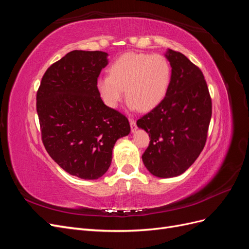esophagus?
<instances>
[{
	"instance_id": "esophagus-1",
	"label": "esophagus",
	"mask_w": 249,
	"mask_h": 249,
	"mask_svg": "<svg viewBox=\"0 0 249 249\" xmlns=\"http://www.w3.org/2000/svg\"><path fill=\"white\" fill-rule=\"evenodd\" d=\"M130 125H131L132 132L136 131V120L133 119V118H130Z\"/></svg>"
}]
</instances>
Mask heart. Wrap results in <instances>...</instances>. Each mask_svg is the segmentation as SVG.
Segmentation results:
<instances>
[{
    "instance_id": "1",
    "label": "heart",
    "mask_w": 249,
    "mask_h": 249,
    "mask_svg": "<svg viewBox=\"0 0 249 249\" xmlns=\"http://www.w3.org/2000/svg\"><path fill=\"white\" fill-rule=\"evenodd\" d=\"M108 73V77L96 81V88L105 105L116 108L125 89L130 109L139 108L146 112L164 100L171 71L167 59L162 55L127 53L110 65Z\"/></svg>"
}]
</instances>
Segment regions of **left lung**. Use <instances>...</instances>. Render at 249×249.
<instances>
[{
  "mask_svg": "<svg viewBox=\"0 0 249 249\" xmlns=\"http://www.w3.org/2000/svg\"><path fill=\"white\" fill-rule=\"evenodd\" d=\"M165 56L171 66L167 93L137 125L150 139L142 155L147 170L158 178H173L189 168L205 147L212 100L196 65L179 52L168 50Z\"/></svg>",
  "mask_w": 249,
  "mask_h": 249,
  "instance_id": "left-lung-1",
  "label": "left lung"
}]
</instances>
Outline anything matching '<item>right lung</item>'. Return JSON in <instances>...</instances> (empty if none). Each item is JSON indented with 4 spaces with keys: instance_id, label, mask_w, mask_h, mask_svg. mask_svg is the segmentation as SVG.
<instances>
[{
    "instance_id": "right-lung-1",
    "label": "right lung",
    "mask_w": 249,
    "mask_h": 249,
    "mask_svg": "<svg viewBox=\"0 0 249 249\" xmlns=\"http://www.w3.org/2000/svg\"><path fill=\"white\" fill-rule=\"evenodd\" d=\"M108 54L72 51L44 72L36 94L41 139L70 175L96 179L106 173L117 139L131 132L127 118L104 104L96 88Z\"/></svg>"
}]
</instances>
